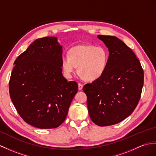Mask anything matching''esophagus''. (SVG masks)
I'll return each instance as SVG.
<instances>
[{"label":"esophagus","instance_id":"1","mask_svg":"<svg viewBox=\"0 0 156 156\" xmlns=\"http://www.w3.org/2000/svg\"><path fill=\"white\" fill-rule=\"evenodd\" d=\"M82 88H83V85L82 84H80V83H79V84H78V89L82 90Z\"/></svg>","mask_w":156,"mask_h":156}]
</instances>
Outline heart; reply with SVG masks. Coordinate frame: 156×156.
Segmentation results:
<instances>
[{"instance_id":"obj_1","label":"heart","mask_w":156,"mask_h":156,"mask_svg":"<svg viewBox=\"0 0 156 156\" xmlns=\"http://www.w3.org/2000/svg\"><path fill=\"white\" fill-rule=\"evenodd\" d=\"M109 54L102 46L79 44L71 48L68 56L61 59L62 68L65 75L70 77L78 67V74L87 81L99 79L106 71Z\"/></svg>"}]
</instances>
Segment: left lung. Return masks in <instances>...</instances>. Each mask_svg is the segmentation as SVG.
<instances>
[{"instance_id": "8db88e82", "label": "left lung", "mask_w": 156, "mask_h": 156, "mask_svg": "<svg viewBox=\"0 0 156 156\" xmlns=\"http://www.w3.org/2000/svg\"><path fill=\"white\" fill-rule=\"evenodd\" d=\"M109 51L104 74L83 90L92 121L99 126L116 124L135 110L142 94L144 70L132 49L114 36L98 35Z\"/></svg>"}]
</instances>
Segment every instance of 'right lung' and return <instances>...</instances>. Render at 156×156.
I'll list each match as a JSON object with an SVG mask.
<instances>
[{"label": "right lung", "mask_w": 156, "mask_h": 156, "mask_svg": "<svg viewBox=\"0 0 156 156\" xmlns=\"http://www.w3.org/2000/svg\"><path fill=\"white\" fill-rule=\"evenodd\" d=\"M62 46L56 37L38 38L17 57L9 92L20 117L34 127L56 128L68 114L78 84L62 75Z\"/></svg>", "instance_id": "obj_1"}]
</instances>
